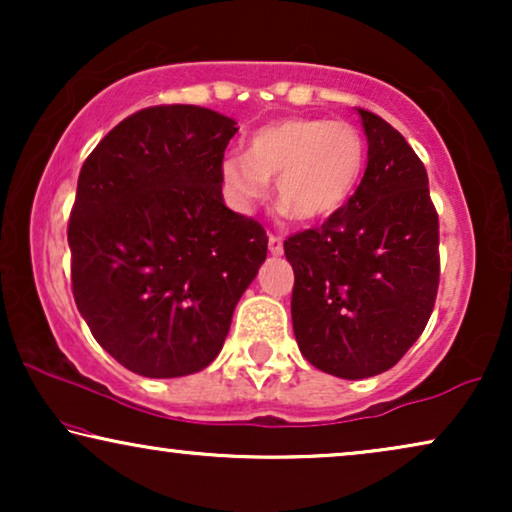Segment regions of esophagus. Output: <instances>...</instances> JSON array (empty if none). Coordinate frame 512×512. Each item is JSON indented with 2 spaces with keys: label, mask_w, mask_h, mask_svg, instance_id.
<instances>
[{
  "label": "esophagus",
  "mask_w": 512,
  "mask_h": 512,
  "mask_svg": "<svg viewBox=\"0 0 512 512\" xmlns=\"http://www.w3.org/2000/svg\"><path fill=\"white\" fill-rule=\"evenodd\" d=\"M268 249H270V254H272V256H282V251H284L282 237L270 235V237H268Z\"/></svg>",
  "instance_id": "1"
}]
</instances>
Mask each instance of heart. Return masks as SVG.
<instances>
[{"label": "heart", "instance_id": "b5f03b06", "mask_svg": "<svg viewBox=\"0 0 512 512\" xmlns=\"http://www.w3.org/2000/svg\"><path fill=\"white\" fill-rule=\"evenodd\" d=\"M366 142L359 128L326 118H284L263 125L247 153H230L221 179L230 202L247 212L277 177V202L300 223L319 221L345 205L359 184Z\"/></svg>", "mask_w": 512, "mask_h": 512}]
</instances>
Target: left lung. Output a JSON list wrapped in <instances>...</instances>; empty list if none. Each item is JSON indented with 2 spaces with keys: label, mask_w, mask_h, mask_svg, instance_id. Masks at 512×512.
Here are the masks:
<instances>
[{
  "label": "left lung",
  "mask_w": 512,
  "mask_h": 512,
  "mask_svg": "<svg viewBox=\"0 0 512 512\" xmlns=\"http://www.w3.org/2000/svg\"><path fill=\"white\" fill-rule=\"evenodd\" d=\"M368 165L345 207L284 242L293 333L314 368L380 375L415 345L438 293V214L424 163L384 118L356 109Z\"/></svg>",
  "instance_id": "obj_1"
}]
</instances>
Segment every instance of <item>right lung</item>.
Wrapping results in <instances>:
<instances>
[{"instance_id":"add662e5","label":"right lung","mask_w":512,"mask_h":512,"mask_svg":"<svg viewBox=\"0 0 512 512\" xmlns=\"http://www.w3.org/2000/svg\"><path fill=\"white\" fill-rule=\"evenodd\" d=\"M235 132L212 109L149 107L81 167L67 228L74 300L132 373L207 368L268 254L261 223L223 205L221 163Z\"/></svg>"}]
</instances>
